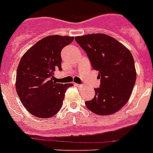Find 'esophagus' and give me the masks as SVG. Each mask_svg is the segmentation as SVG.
Returning a JSON list of instances; mask_svg holds the SVG:
<instances>
[{
  "mask_svg": "<svg viewBox=\"0 0 153 153\" xmlns=\"http://www.w3.org/2000/svg\"><path fill=\"white\" fill-rule=\"evenodd\" d=\"M74 85L76 86H78V87H80V86H82L81 84H78V83H74Z\"/></svg>",
  "mask_w": 153,
  "mask_h": 153,
  "instance_id": "34e87169",
  "label": "esophagus"
}]
</instances>
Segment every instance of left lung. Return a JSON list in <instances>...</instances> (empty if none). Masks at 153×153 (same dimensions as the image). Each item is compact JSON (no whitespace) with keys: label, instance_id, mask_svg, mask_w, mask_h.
Instances as JSON below:
<instances>
[{"label":"left lung","instance_id":"obj_1","mask_svg":"<svg viewBox=\"0 0 153 153\" xmlns=\"http://www.w3.org/2000/svg\"><path fill=\"white\" fill-rule=\"evenodd\" d=\"M86 51L92 68L98 71L101 83L95 96L85 102L98 115H111L128 102L135 85L137 72L130 51L114 37L97 33L75 37Z\"/></svg>","mask_w":153,"mask_h":153}]
</instances>
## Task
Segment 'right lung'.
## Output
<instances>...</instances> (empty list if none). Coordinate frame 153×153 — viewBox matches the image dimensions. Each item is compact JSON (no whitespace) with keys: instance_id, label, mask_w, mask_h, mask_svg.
I'll use <instances>...</instances> for the list:
<instances>
[{"instance_id":"add662e5","label":"right lung","mask_w":153,"mask_h":153,"mask_svg":"<svg viewBox=\"0 0 153 153\" xmlns=\"http://www.w3.org/2000/svg\"><path fill=\"white\" fill-rule=\"evenodd\" d=\"M73 36H49L30 48L16 70V90L25 108L39 118L55 116L62 106L65 92L72 83H56L55 69L61 68V51Z\"/></svg>"}]
</instances>
